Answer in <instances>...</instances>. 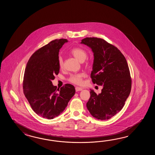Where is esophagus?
<instances>
[{
  "label": "esophagus",
  "instance_id": "34e87169",
  "mask_svg": "<svg viewBox=\"0 0 155 155\" xmlns=\"http://www.w3.org/2000/svg\"><path fill=\"white\" fill-rule=\"evenodd\" d=\"M75 90H76V92H78V91H82V89L81 87H76Z\"/></svg>",
  "mask_w": 155,
  "mask_h": 155
}]
</instances>
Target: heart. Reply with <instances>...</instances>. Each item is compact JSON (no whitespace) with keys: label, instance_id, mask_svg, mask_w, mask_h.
I'll return each instance as SVG.
<instances>
[{"label":"heart","instance_id":"b5f03b06","mask_svg":"<svg viewBox=\"0 0 155 155\" xmlns=\"http://www.w3.org/2000/svg\"><path fill=\"white\" fill-rule=\"evenodd\" d=\"M70 53L74 56L76 59L78 60L80 62H83L87 58V52L86 50L80 48H74L70 50ZM58 64L60 68L63 66V59L61 56H59L58 58ZM85 75L82 73H79L76 74H73L70 76L69 80L73 84L80 85L82 82V79L84 78Z\"/></svg>","mask_w":155,"mask_h":155}]
</instances>
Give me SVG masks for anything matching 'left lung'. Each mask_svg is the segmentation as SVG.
Wrapping results in <instances>:
<instances>
[{
  "label": "left lung",
  "instance_id": "8db88e82",
  "mask_svg": "<svg viewBox=\"0 0 155 155\" xmlns=\"http://www.w3.org/2000/svg\"><path fill=\"white\" fill-rule=\"evenodd\" d=\"M81 44L94 54L91 78L92 82L102 86L101 92L90 90L87 109L96 119L105 120L120 111L131 89V79L125 56L116 47L102 39L86 38Z\"/></svg>",
  "mask_w": 155,
  "mask_h": 155
}]
</instances>
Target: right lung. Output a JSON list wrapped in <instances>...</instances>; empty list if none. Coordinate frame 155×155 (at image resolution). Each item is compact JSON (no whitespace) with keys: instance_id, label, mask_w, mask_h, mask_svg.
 Masks as SVG:
<instances>
[{"instance_id":"1","label":"right lung","mask_w":155,"mask_h":155,"mask_svg":"<svg viewBox=\"0 0 155 155\" xmlns=\"http://www.w3.org/2000/svg\"><path fill=\"white\" fill-rule=\"evenodd\" d=\"M67 39L54 40L38 50L26 64L23 91L33 111L38 115L53 119L60 115L75 95V87L66 84L60 89L52 80L59 73V50Z\"/></svg>"}]
</instances>
